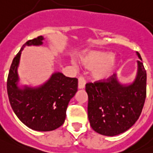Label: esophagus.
Wrapping results in <instances>:
<instances>
[{"instance_id":"34e87169","label":"esophagus","mask_w":153,"mask_h":153,"mask_svg":"<svg viewBox=\"0 0 153 153\" xmlns=\"http://www.w3.org/2000/svg\"><path fill=\"white\" fill-rule=\"evenodd\" d=\"M85 80L82 76H79L78 78V88L79 89H83V88H85Z\"/></svg>"}]
</instances>
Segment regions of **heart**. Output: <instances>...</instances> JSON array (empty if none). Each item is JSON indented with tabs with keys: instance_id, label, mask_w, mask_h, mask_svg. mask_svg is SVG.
Here are the masks:
<instances>
[{
	"instance_id": "obj_1",
	"label": "heart",
	"mask_w": 153,
	"mask_h": 153,
	"mask_svg": "<svg viewBox=\"0 0 153 153\" xmlns=\"http://www.w3.org/2000/svg\"><path fill=\"white\" fill-rule=\"evenodd\" d=\"M79 62L85 69H91L92 79L105 80L114 71L117 61L116 57L105 51H88L79 57ZM74 65L76 63L74 62Z\"/></svg>"
}]
</instances>
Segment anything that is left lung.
<instances>
[{
    "label": "left lung",
    "instance_id": "1",
    "mask_svg": "<svg viewBox=\"0 0 153 153\" xmlns=\"http://www.w3.org/2000/svg\"><path fill=\"white\" fill-rule=\"evenodd\" d=\"M135 79L121 84L116 74L103 81L88 83V114L91 127L105 136L118 135L130 129L139 118L146 98V71L142 57L136 52Z\"/></svg>",
    "mask_w": 153,
    "mask_h": 153
}]
</instances>
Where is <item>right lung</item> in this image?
Wrapping results in <instances>:
<instances>
[{"label": "right lung", "mask_w": 153, "mask_h": 153, "mask_svg": "<svg viewBox=\"0 0 153 153\" xmlns=\"http://www.w3.org/2000/svg\"><path fill=\"white\" fill-rule=\"evenodd\" d=\"M44 36L28 40L14 58L7 76V91L10 104L17 117L30 129L50 131L65 122L69 101L77 91L78 79L55 72L38 87L19 86L18 67L22 51L26 46L43 45Z\"/></svg>", "instance_id": "obj_1"}]
</instances>
